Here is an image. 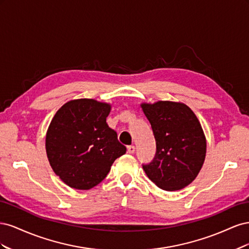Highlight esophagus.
<instances>
[{
    "instance_id": "obj_1",
    "label": "esophagus",
    "mask_w": 249,
    "mask_h": 249,
    "mask_svg": "<svg viewBox=\"0 0 249 249\" xmlns=\"http://www.w3.org/2000/svg\"><path fill=\"white\" fill-rule=\"evenodd\" d=\"M127 153H129V154H134L135 153V146L134 145H129V146H127Z\"/></svg>"
}]
</instances>
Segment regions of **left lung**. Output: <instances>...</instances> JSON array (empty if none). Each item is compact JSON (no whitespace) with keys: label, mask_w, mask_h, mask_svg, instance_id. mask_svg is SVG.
<instances>
[{"label":"left lung","mask_w":249,"mask_h":249,"mask_svg":"<svg viewBox=\"0 0 249 249\" xmlns=\"http://www.w3.org/2000/svg\"><path fill=\"white\" fill-rule=\"evenodd\" d=\"M156 139V155L143 164L148 178L166 191L191 184L205 162L207 142L196 115L182 103L141 104Z\"/></svg>","instance_id":"8db88e82"}]
</instances>
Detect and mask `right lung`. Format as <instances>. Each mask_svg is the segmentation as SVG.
Here are the masks:
<instances>
[{"label": "right lung", "mask_w": 249, "mask_h": 249, "mask_svg": "<svg viewBox=\"0 0 249 249\" xmlns=\"http://www.w3.org/2000/svg\"><path fill=\"white\" fill-rule=\"evenodd\" d=\"M111 106L91 99L67 102L50 124L46 149L51 166L67 186L91 189L107 177L126 148L109 127Z\"/></svg>", "instance_id": "right-lung-1"}]
</instances>
